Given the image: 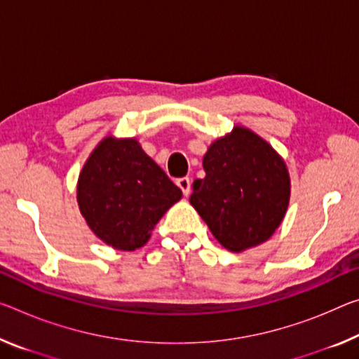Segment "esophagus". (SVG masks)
I'll return each instance as SVG.
<instances>
[{
    "label": "esophagus",
    "mask_w": 359,
    "mask_h": 359,
    "mask_svg": "<svg viewBox=\"0 0 359 359\" xmlns=\"http://www.w3.org/2000/svg\"><path fill=\"white\" fill-rule=\"evenodd\" d=\"M175 184H177V187H179V189L182 190V193H184L185 196H189V195H190V187H191V182H190V179H189V177H180V179H177V182H175Z\"/></svg>",
    "instance_id": "obj_1"
}]
</instances>
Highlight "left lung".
<instances>
[{"label":"left lung","instance_id":"8db88e82","mask_svg":"<svg viewBox=\"0 0 359 359\" xmlns=\"http://www.w3.org/2000/svg\"><path fill=\"white\" fill-rule=\"evenodd\" d=\"M204 179L195 180L190 204L231 252L273 236L286 215L291 177L284 159L254 130L235 126L209 145Z\"/></svg>","mask_w":359,"mask_h":359}]
</instances>
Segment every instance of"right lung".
<instances>
[{
	"instance_id": "obj_1",
	"label": "right lung",
	"mask_w": 359,
	"mask_h": 359,
	"mask_svg": "<svg viewBox=\"0 0 359 359\" xmlns=\"http://www.w3.org/2000/svg\"><path fill=\"white\" fill-rule=\"evenodd\" d=\"M180 198L182 190L134 137L102 139L76 185L79 212L90 231L118 251L144 246L159 219Z\"/></svg>"
}]
</instances>
